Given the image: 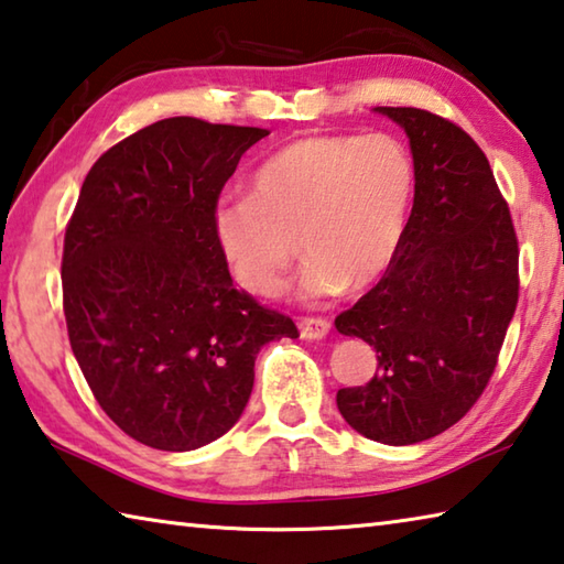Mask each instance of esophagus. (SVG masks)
Returning a JSON list of instances; mask_svg holds the SVG:
<instances>
[{"instance_id":"34e87169","label":"esophagus","mask_w":564,"mask_h":564,"mask_svg":"<svg viewBox=\"0 0 564 564\" xmlns=\"http://www.w3.org/2000/svg\"><path fill=\"white\" fill-rule=\"evenodd\" d=\"M328 330H330V323L326 318H303L301 321V336L305 340L326 338Z\"/></svg>"}]
</instances>
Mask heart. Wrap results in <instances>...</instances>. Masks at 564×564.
Segmentation results:
<instances>
[{"label": "heart", "mask_w": 564, "mask_h": 564, "mask_svg": "<svg viewBox=\"0 0 564 564\" xmlns=\"http://www.w3.org/2000/svg\"><path fill=\"white\" fill-rule=\"evenodd\" d=\"M415 191V164L390 133L305 137L253 174L251 194L216 204L214 231L238 285L283 291L295 238L308 299L366 289L393 263Z\"/></svg>", "instance_id": "heart-1"}]
</instances>
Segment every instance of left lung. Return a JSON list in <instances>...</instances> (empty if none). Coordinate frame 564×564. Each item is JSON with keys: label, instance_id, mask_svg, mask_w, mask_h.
<instances>
[{"label": "left lung", "instance_id": "1", "mask_svg": "<svg viewBox=\"0 0 564 564\" xmlns=\"http://www.w3.org/2000/svg\"><path fill=\"white\" fill-rule=\"evenodd\" d=\"M408 133L413 212L383 279L336 318L376 348L370 383L340 388L346 423L383 445L455 425L498 366L518 305V236L482 149L437 113L376 107Z\"/></svg>", "mask_w": 564, "mask_h": 564}]
</instances>
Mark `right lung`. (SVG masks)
Instances as JSON below:
<instances>
[{
	"label": "right lung",
	"instance_id": "add662e5",
	"mask_svg": "<svg viewBox=\"0 0 564 564\" xmlns=\"http://www.w3.org/2000/svg\"><path fill=\"white\" fill-rule=\"evenodd\" d=\"M259 127L174 117L131 133L84 178L62 289L74 358L133 441L186 453L231 431L253 362L295 323L234 285L216 241L218 194Z\"/></svg>",
	"mask_w": 564,
	"mask_h": 564
}]
</instances>
